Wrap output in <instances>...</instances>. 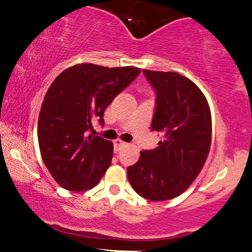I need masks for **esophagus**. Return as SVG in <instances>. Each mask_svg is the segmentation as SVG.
<instances>
[{"instance_id":"34e87169","label":"esophagus","mask_w":252,"mask_h":252,"mask_svg":"<svg viewBox=\"0 0 252 252\" xmlns=\"http://www.w3.org/2000/svg\"><path fill=\"white\" fill-rule=\"evenodd\" d=\"M124 146H126V142H123V141H121V140H115V141H114V149H115V153L120 152V150L122 149Z\"/></svg>"}]
</instances>
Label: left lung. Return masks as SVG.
<instances>
[{
  "label": "left lung",
  "instance_id": "1",
  "mask_svg": "<svg viewBox=\"0 0 252 252\" xmlns=\"http://www.w3.org/2000/svg\"><path fill=\"white\" fill-rule=\"evenodd\" d=\"M156 94L152 131L162 135L155 149L143 150L129 166L137 194L152 201L169 200L190 186L205 164L211 146V112L200 89L176 72L143 70Z\"/></svg>",
  "mask_w": 252,
  "mask_h": 252
}]
</instances>
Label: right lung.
<instances>
[{"instance_id":"obj_1","label":"right lung","mask_w":252,"mask_h":252,"mask_svg":"<svg viewBox=\"0 0 252 252\" xmlns=\"http://www.w3.org/2000/svg\"><path fill=\"white\" fill-rule=\"evenodd\" d=\"M140 73L131 66L79 63L51 84L39 114L37 140L43 162L63 189H92L109 168L114 144L88 132L94 122L103 126L104 110Z\"/></svg>"}]
</instances>
